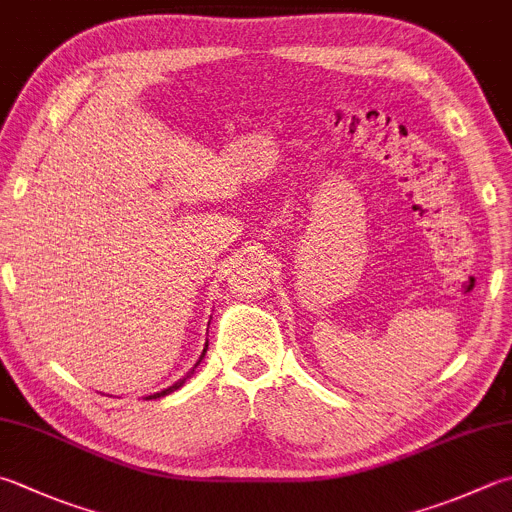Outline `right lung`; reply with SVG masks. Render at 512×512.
Wrapping results in <instances>:
<instances>
[{
  "label": "right lung",
  "mask_w": 512,
  "mask_h": 512,
  "mask_svg": "<svg viewBox=\"0 0 512 512\" xmlns=\"http://www.w3.org/2000/svg\"><path fill=\"white\" fill-rule=\"evenodd\" d=\"M205 352H207V345H205V350H202V354H200V359H198V363H196V368H198V365H200V361H202V356H205ZM187 381V376H185V379H180L178 383H173L171 385V388H167V390H162V392H158V394H153V399H158V397H165V394H169V392H173V390H178L180 388V385L182 383H185ZM151 399V397H149Z\"/></svg>",
  "instance_id": "right-lung-1"
}]
</instances>
